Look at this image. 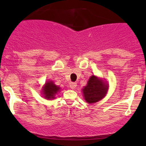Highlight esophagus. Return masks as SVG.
Instances as JSON below:
<instances>
[{"label":"esophagus","mask_w":146,"mask_h":146,"mask_svg":"<svg viewBox=\"0 0 146 146\" xmlns=\"http://www.w3.org/2000/svg\"><path fill=\"white\" fill-rule=\"evenodd\" d=\"M76 86H77V84L75 82H71L69 83V87L71 88V89H74Z\"/></svg>","instance_id":"obj_1"}]
</instances>
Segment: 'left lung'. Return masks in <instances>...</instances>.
<instances>
[{"instance_id":"8db88e82","label":"left lung","mask_w":146,"mask_h":146,"mask_svg":"<svg viewBox=\"0 0 146 146\" xmlns=\"http://www.w3.org/2000/svg\"><path fill=\"white\" fill-rule=\"evenodd\" d=\"M108 88V84L104 82L103 80L92 75L86 86L82 89L85 100L89 104L100 101L106 94Z\"/></svg>"}]
</instances>
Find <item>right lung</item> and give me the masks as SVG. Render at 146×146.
Instances as JSON below:
<instances>
[{"instance_id": "right-lung-1", "label": "right lung", "mask_w": 146, "mask_h": 146, "mask_svg": "<svg viewBox=\"0 0 146 146\" xmlns=\"http://www.w3.org/2000/svg\"><path fill=\"white\" fill-rule=\"evenodd\" d=\"M60 87L57 86L53 82H46L44 86L43 87L42 93L44 95V98L46 100L48 99H53L55 95L59 91Z\"/></svg>"}]
</instances>
